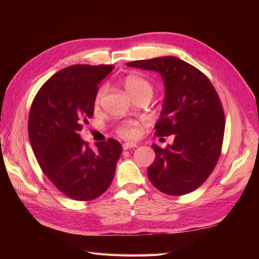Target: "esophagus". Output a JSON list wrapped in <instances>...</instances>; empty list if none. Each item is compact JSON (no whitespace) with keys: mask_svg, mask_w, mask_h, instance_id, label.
<instances>
[{"mask_svg":"<svg viewBox=\"0 0 259 259\" xmlns=\"http://www.w3.org/2000/svg\"><path fill=\"white\" fill-rule=\"evenodd\" d=\"M136 147H138V145H137L136 142H124L122 145L123 150H128V149H131V148H136Z\"/></svg>","mask_w":259,"mask_h":259,"instance_id":"1","label":"esophagus"}]
</instances>
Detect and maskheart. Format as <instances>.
Returning <instances> with one entry per match:
<instances>
[{"mask_svg": "<svg viewBox=\"0 0 259 259\" xmlns=\"http://www.w3.org/2000/svg\"><path fill=\"white\" fill-rule=\"evenodd\" d=\"M124 88L126 92L129 93L131 97H136L139 95H150L152 96V85L147 79L142 78L139 75H129L126 76L124 80ZM106 93V89L101 88L97 93L96 102L99 103L102 99V97ZM118 134L125 139H134L139 137L141 134V125L136 122V121H125L122 124L119 125Z\"/></svg>", "mask_w": 259, "mask_h": 259, "instance_id": "b5f03b06", "label": "heart"}]
</instances>
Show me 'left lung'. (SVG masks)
Segmentation results:
<instances>
[{"instance_id": "left-lung-1", "label": "left lung", "mask_w": 259, "mask_h": 259, "mask_svg": "<svg viewBox=\"0 0 259 259\" xmlns=\"http://www.w3.org/2000/svg\"><path fill=\"white\" fill-rule=\"evenodd\" d=\"M126 65L160 73L166 88L156 136L175 139L166 148L152 145L156 158L148 177L164 194H189L205 183L221 157L225 114L218 93L201 71L176 57Z\"/></svg>"}]
</instances>
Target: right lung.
<instances>
[{
  "label": "right lung",
  "instance_id": "1",
  "mask_svg": "<svg viewBox=\"0 0 259 259\" xmlns=\"http://www.w3.org/2000/svg\"><path fill=\"white\" fill-rule=\"evenodd\" d=\"M113 65H71L38 90L29 114V138L42 171L72 199L100 197L114 177L122 152L117 140L97 142L93 151L79 135L95 111L98 84Z\"/></svg>",
  "mask_w": 259,
  "mask_h": 259
}]
</instances>
